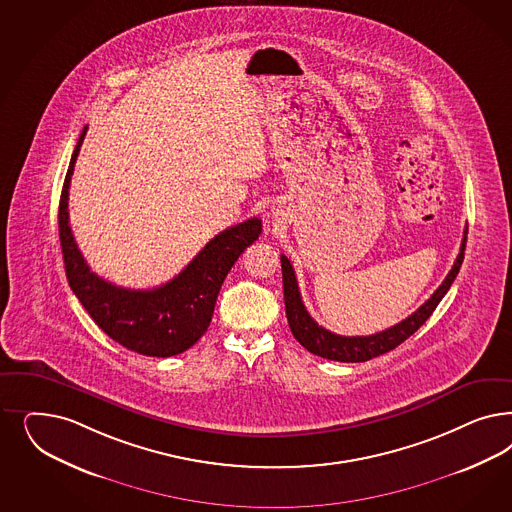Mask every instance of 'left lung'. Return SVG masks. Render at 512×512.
<instances>
[{
	"label": "left lung",
	"instance_id": "left-lung-1",
	"mask_svg": "<svg viewBox=\"0 0 512 512\" xmlns=\"http://www.w3.org/2000/svg\"><path fill=\"white\" fill-rule=\"evenodd\" d=\"M465 243H467V231H463L460 254L452 265V269L448 271L445 281L418 311H414L411 316H407L396 326L379 331L375 335H367V337H343V335L331 333L330 330L318 326L314 322L313 316L307 313V309L301 301L294 267L290 264V260L284 254H281L284 305H286V318H288L290 330L294 333V337L299 341L301 347L307 348L309 352H313L320 358L333 360V362H367L371 358H377L380 354H386V352L394 350L397 345H401L405 339H409L414 331L418 330L428 320L431 313L435 311V307L439 305V301L445 297L448 288L452 286V282H454L460 267H462Z\"/></svg>",
	"mask_w": 512,
	"mask_h": 512
}]
</instances>
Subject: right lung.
<instances>
[{
  "mask_svg": "<svg viewBox=\"0 0 512 512\" xmlns=\"http://www.w3.org/2000/svg\"><path fill=\"white\" fill-rule=\"evenodd\" d=\"M88 126L71 154L60 196L58 230L73 294L86 313L118 345L143 356L169 358L196 345L215 313L220 286L243 250L262 233V220L245 222L220 231L181 273L152 290H130L107 282L90 271L69 226L67 199L73 167Z\"/></svg>",
  "mask_w": 512,
  "mask_h": 512,
  "instance_id": "obj_1",
  "label": "right lung"
}]
</instances>
